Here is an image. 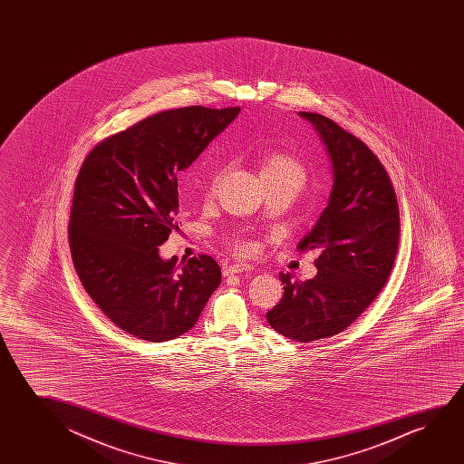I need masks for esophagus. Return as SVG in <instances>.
<instances>
[{
	"label": "esophagus",
	"mask_w": 464,
	"mask_h": 464,
	"mask_svg": "<svg viewBox=\"0 0 464 464\" xmlns=\"http://www.w3.org/2000/svg\"><path fill=\"white\" fill-rule=\"evenodd\" d=\"M254 267L250 266V265H239V263H236V265H225L223 266V276H233V274L237 273H248V271H252Z\"/></svg>",
	"instance_id": "1"
}]
</instances>
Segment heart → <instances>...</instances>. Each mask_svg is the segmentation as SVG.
<instances>
[{
	"mask_svg": "<svg viewBox=\"0 0 464 464\" xmlns=\"http://www.w3.org/2000/svg\"><path fill=\"white\" fill-rule=\"evenodd\" d=\"M258 172H260L263 184H282L290 185L299 190L304 185L307 179L305 168L296 157H293L288 152L282 150H271V152L261 153L258 157ZM223 168L217 169L212 178H210L208 191L212 195L216 191L217 185L222 178ZM229 246L235 250L236 254L241 256H252L258 252V242L247 237V236H235L229 239Z\"/></svg>",
	"mask_w": 464,
	"mask_h": 464,
	"instance_id": "b5f03b06",
	"label": "heart"
}]
</instances>
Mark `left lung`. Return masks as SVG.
Masks as SVG:
<instances>
[{
	"label": "left lung",
	"instance_id": "left-lung-1",
	"mask_svg": "<svg viewBox=\"0 0 464 464\" xmlns=\"http://www.w3.org/2000/svg\"><path fill=\"white\" fill-rule=\"evenodd\" d=\"M299 115L322 136L334 184L330 203L298 244L299 252L317 250V276L292 282L280 273L284 296L266 318L280 334L307 343L349 328L387 284L400 244V208L387 169L362 140L324 115Z\"/></svg>",
	"mask_w": 464,
	"mask_h": 464
}]
</instances>
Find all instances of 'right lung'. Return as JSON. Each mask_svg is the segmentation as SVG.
Returning a JSON list of instances; mask_svg holds the SVG:
<instances>
[{
  "label": "right lung",
  "mask_w": 464,
  "mask_h": 464,
  "mask_svg": "<svg viewBox=\"0 0 464 464\" xmlns=\"http://www.w3.org/2000/svg\"><path fill=\"white\" fill-rule=\"evenodd\" d=\"M241 108L169 109L96 144L71 206L70 248L85 292L121 330L150 343L184 334L222 282L209 255L161 260L179 229V172Z\"/></svg>",
  "instance_id": "add662e5"
}]
</instances>
